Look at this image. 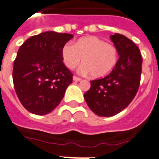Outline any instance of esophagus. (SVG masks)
<instances>
[{
	"label": "esophagus",
	"instance_id": "34e87169",
	"mask_svg": "<svg viewBox=\"0 0 159 159\" xmlns=\"http://www.w3.org/2000/svg\"><path fill=\"white\" fill-rule=\"evenodd\" d=\"M73 80L74 81H77V82H79V81H80L81 80V78H80V77L78 76H73Z\"/></svg>",
	"mask_w": 159,
	"mask_h": 159
}]
</instances>
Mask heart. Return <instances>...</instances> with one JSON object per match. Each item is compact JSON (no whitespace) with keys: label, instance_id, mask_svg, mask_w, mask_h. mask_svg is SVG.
Listing matches in <instances>:
<instances>
[{"label":"heart","instance_id":"1","mask_svg":"<svg viewBox=\"0 0 159 159\" xmlns=\"http://www.w3.org/2000/svg\"><path fill=\"white\" fill-rule=\"evenodd\" d=\"M61 57L69 69L78 66L83 59L82 70L100 78L114 69L119 58L117 48L96 36L81 38L75 44L66 43L61 48Z\"/></svg>","mask_w":159,"mask_h":159}]
</instances>
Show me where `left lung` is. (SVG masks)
<instances>
[{
    "instance_id": "obj_1",
    "label": "left lung",
    "mask_w": 159,
    "mask_h": 159,
    "mask_svg": "<svg viewBox=\"0 0 159 159\" xmlns=\"http://www.w3.org/2000/svg\"><path fill=\"white\" fill-rule=\"evenodd\" d=\"M119 55L112 71L106 77L91 80V88L84 99L98 116L111 117L121 112L132 102L141 82V57L140 49L124 36L116 33L111 36Z\"/></svg>"
}]
</instances>
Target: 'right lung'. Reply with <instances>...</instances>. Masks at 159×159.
Listing matches in <instances>:
<instances>
[{
  "label": "right lung",
  "mask_w": 159,
  "mask_h": 159,
  "mask_svg": "<svg viewBox=\"0 0 159 159\" xmlns=\"http://www.w3.org/2000/svg\"><path fill=\"white\" fill-rule=\"evenodd\" d=\"M73 35L45 31L27 39L14 61L13 81L26 110L47 115L62 100L73 74L62 62L61 48Z\"/></svg>",
  "instance_id": "1"
}]
</instances>
